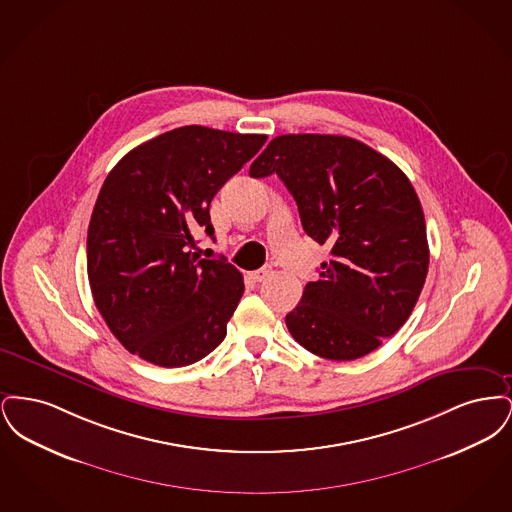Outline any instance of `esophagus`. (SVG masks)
Here are the masks:
<instances>
[{"label":"esophagus","mask_w":512,"mask_h":512,"mask_svg":"<svg viewBox=\"0 0 512 512\" xmlns=\"http://www.w3.org/2000/svg\"><path fill=\"white\" fill-rule=\"evenodd\" d=\"M270 272H272V267L265 265V267L259 268V270H253V272H251V278H253L255 282H263Z\"/></svg>","instance_id":"34e87169"}]
</instances>
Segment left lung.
<instances>
[{"mask_svg":"<svg viewBox=\"0 0 512 512\" xmlns=\"http://www.w3.org/2000/svg\"><path fill=\"white\" fill-rule=\"evenodd\" d=\"M278 174L303 230L330 247L286 326L293 340L330 361L365 357L411 317L430 251L420 199L388 157L332 134L274 138L249 167Z\"/></svg>","mask_w":512,"mask_h":512,"instance_id":"1","label":"left lung"}]
</instances>
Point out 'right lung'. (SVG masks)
Listing matches in <instances>:
<instances>
[{
	"mask_svg": "<svg viewBox=\"0 0 512 512\" xmlns=\"http://www.w3.org/2000/svg\"><path fill=\"white\" fill-rule=\"evenodd\" d=\"M265 142L180 126L107 174L88 226V280L113 336L147 363L192 365L224 340L244 278L224 259H201L195 234L213 238V197Z\"/></svg>",
	"mask_w": 512,
	"mask_h": 512,
	"instance_id": "1",
	"label": "right lung"
}]
</instances>
